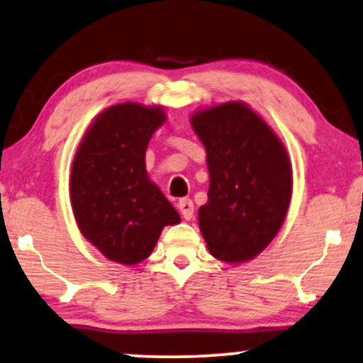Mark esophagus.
<instances>
[{"label": "esophagus", "mask_w": 363, "mask_h": 363, "mask_svg": "<svg viewBox=\"0 0 363 363\" xmlns=\"http://www.w3.org/2000/svg\"><path fill=\"white\" fill-rule=\"evenodd\" d=\"M178 210H180L182 216L185 218V220H191L193 215H195V205H193L190 198H182V200L178 201Z\"/></svg>", "instance_id": "1"}]
</instances>
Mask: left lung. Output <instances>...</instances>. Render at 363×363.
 <instances>
[{
    "label": "left lung",
    "mask_w": 363,
    "mask_h": 363,
    "mask_svg": "<svg viewBox=\"0 0 363 363\" xmlns=\"http://www.w3.org/2000/svg\"><path fill=\"white\" fill-rule=\"evenodd\" d=\"M191 125L206 148L210 190L198 221L208 250L226 262L251 259L284 223L292 193L279 137L242 102L196 112Z\"/></svg>",
    "instance_id": "8db88e82"
}]
</instances>
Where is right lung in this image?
<instances>
[{
    "mask_svg": "<svg viewBox=\"0 0 363 363\" xmlns=\"http://www.w3.org/2000/svg\"><path fill=\"white\" fill-rule=\"evenodd\" d=\"M163 122L162 107L117 104L96 118L74 158L71 203L79 230L121 264L145 259L163 226L180 223L145 170L147 145Z\"/></svg>",
    "mask_w": 363,
    "mask_h": 363,
    "instance_id": "right-lung-1",
    "label": "right lung"
}]
</instances>
